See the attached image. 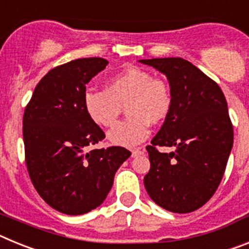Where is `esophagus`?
I'll return each mask as SVG.
<instances>
[{
    "label": "esophagus",
    "mask_w": 249,
    "mask_h": 249,
    "mask_svg": "<svg viewBox=\"0 0 249 249\" xmlns=\"http://www.w3.org/2000/svg\"><path fill=\"white\" fill-rule=\"evenodd\" d=\"M142 153H143V151H142L141 148L133 149V151H132V157H137V156L142 155Z\"/></svg>",
    "instance_id": "obj_1"
}]
</instances>
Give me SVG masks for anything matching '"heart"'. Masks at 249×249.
I'll return each mask as SVG.
<instances>
[{"label": "heart", "mask_w": 249, "mask_h": 249, "mask_svg": "<svg viewBox=\"0 0 249 249\" xmlns=\"http://www.w3.org/2000/svg\"><path fill=\"white\" fill-rule=\"evenodd\" d=\"M172 105L168 82L140 67H127L109 77L106 91L87 89L83 94L86 113L100 127L113 126L126 106L129 117L117 123L107 135L112 144L123 147L142 143L148 137L151 123L163 122Z\"/></svg>", "instance_id": "1"}]
</instances>
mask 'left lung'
Returning <instances> with one entry per match:
<instances>
[{
  "mask_svg": "<svg viewBox=\"0 0 249 249\" xmlns=\"http://www.w3.org/2000/svg\"><path fill=\"white\" fill-rule=\"evenodd\" d=\"M166 74L173 105L147 146L144 187L152 201L175 213L198 210L218 188L233 146V126L219 86L179 57L141 59ZM158 146H173L169 154Z\"/></svg>",
  "mask_w": 249,
  "mask_h": 249,
  "instance_id": "1",
  "label": "left lung"
}]
</instances>
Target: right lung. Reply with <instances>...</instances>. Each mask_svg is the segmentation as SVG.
Wrapping results in <instances>:
<instances>
[{
  "instance_id": "1",
  "label": "right lung",
  "mask_w": 249,
  "mask_h": 249,
  "mask_svg": "<svg viewBox=\"0 0 249 249\" xmlns=\"http://www.w3.org/2000/svg\"><path fill=\"white\" fill-rule=\"evenodd\" d=\"M108 61L73 59L37 83L23 113L28 175L43 201L65 214H83L106 199L114 173L131 156L120 146L87 151L106 137L83 107L86 85Z\"/></svg>"
}]
</instances>
